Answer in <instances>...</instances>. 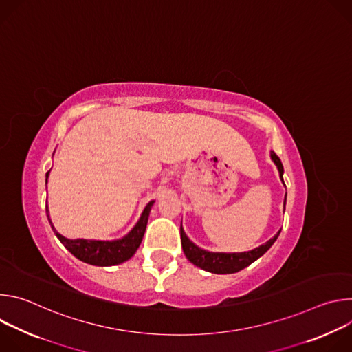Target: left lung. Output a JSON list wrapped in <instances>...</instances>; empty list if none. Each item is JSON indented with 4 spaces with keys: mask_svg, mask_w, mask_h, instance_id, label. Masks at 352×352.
Segmentation results:
<instances>
[{
    "mask_svg": "<svg viewBox=\"0 0 352 352\" xmlns=\"http://www.w3.org/2000/svg\"><path fill=\"white\" fill-rule=\"evenodd\" d=\"M272 159L276 163L278 173H280V178L283 179V164L281 160L278 159V156L272 152ZM287 197V195H285ZM285 205V200H284ZM280 231L272 238L269 239L266 243L261 245L259 248L249 250V252H241V254H216V252H208V250H204L197 248L195 243H192L188 236L185 235L182 227H181V243H182V249L184 254L188 258L189 262H192L195 266L204 269L206 272L210 273H217V274H230V273H236L242 269H245L246 266H249L252 262H255L256 259H259L266 250L274 243V241L277 239Z\"/></svg>",
    "mask_w": 352,
    "mask_h": 352,
    "instance_id": "8db88e82",
    "label": "left lung"
}]
</instances>
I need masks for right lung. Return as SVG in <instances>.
<instances>
[{
	"instance_id": "add662e5",
	"label": "right lung",
	"mask_w": 352,
	"mask_h": 352,
	"mask_svg": "<svg viewBox=\"0 0 352 352\" xmlns=\"http://www.w3.org/2000/svg\"><path fill=\"white\" fill-rule=\"evenodd\" d=\"M48 173L45 174V177H48ZM153 202H150L138 224L132 228V231L125 235L122 239H117V241H90V239H68L65 236H63L61 234H58L56 231V228L53 227L52 221V228L56 232L57 238L61 241V243L69 250V252L78 258L82 262H86L89 265H94V266H113V265H120L125 261H128L129 258H132V255L136 252L142 238L144 235V230L147 226V219H148V213H150V208H152ZM45 213L48 217V210L45 206Z\"/></svg>"
}]
</instances>
